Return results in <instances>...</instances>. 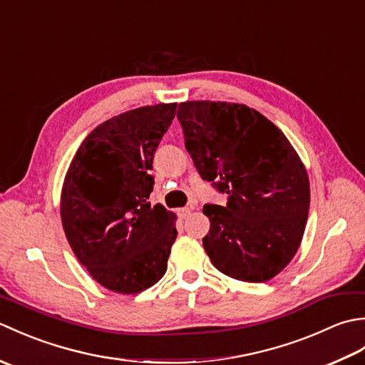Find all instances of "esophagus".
Listing matches in <instances>:
<instances>
[{"label":"esophagus","mask_w":365,"mask_h":365,"mask_svg":"<svg viewBox=\"0 0 365 365\" xmlns=\"http://www.w3.org/2000/svg\"><path fill=\"white\" fill-rule=\"evenodd\" d=\"M192 208H195V205H190V207H183V208H178V216H180V220H185L187 216L192 212Z\"/></svg>","instance_id":"34e87169"}]
</instances>
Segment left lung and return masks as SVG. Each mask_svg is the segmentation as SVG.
I'll use <instances>...</instances> for the list:
<instances>
[{"label":"left lung","instance_id":"8db88e82","mask_svg":"<svg viewBox=\"0 0 365 365\" xmlns=\"http://www.w3.org/2000/svg\"><path fill=\"white\" fill-rule=\"evenodd\" d=\"M177 119L202 180L227 195L224 207L202 208L213 267L238 281H269L289 265L306 229L311 187L297 150L246 105L183 102Z\"/></svg>","mask_w":365,"mask_h":365}]
</instances>
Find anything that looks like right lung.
Returning <instances> with one entry per match:
<instances>
[{
  "label": "right lung",
  "instance_id": "add662e5",
  "mask_svg": "<svg viewBox=\"0 0 365 365\" xmlns=\"http://www.w3.org/2000/svg\"><path fill=\"white\" fill-rule=\"evenodd\" d=\"M177 103L130 110L100 123L76 150L61 220L76 259L105 289L133 294L165 276L177 216L147 202L155 150Z\"/></svg>",
  "mask_w": 365,
  "mask_h": 365
}]
</instances>
